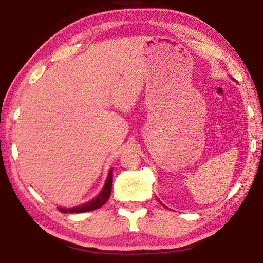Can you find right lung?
<instances>
[{
  "instance_id": "1",
  "label": "right lung",
  "mask_w": 263,
  "mask_h": 263,
  "mask_svg": "<svg viewBox=\"0 0 263 263\" xmlns=\"http://www.w3.org/2000/svg\"><path fill=\"white\" fill-rule=\"evenodd\" d=\"M111 186H112V169L109 172V175L106 177L103 189H102L101 193L97 195V197L91 199L90 202L83 204V205H79V206L69 208V209H66V208H58V209L64 213H80V212H88V211L96 210V209L104 205L106 201L109 199L111 195Z\"/></svg>"
}]
</instances>
